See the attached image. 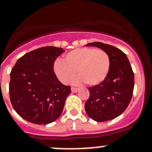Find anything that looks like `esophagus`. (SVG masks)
Instances as JSON below:
<instances>
[{"instance_id": "34e87169", "label": "esophagus", "mask_w": 152, "mask_h": 152, "mask_svg": "<svg viewBox=\"0 0 152 152\" xmlns=\"http://www.w3.org/2000/svg\"><path fill=\"white\" fill-rule=\"evenodd\" d=\"M79 88H76V87H71V91L73 92V93H76V92L79 91Z\"/></svg>"}]
</instances>
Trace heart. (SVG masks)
<instances>
[{
	"label": "heart",
	"instance_id": "1",
	"mask_svg": "<svg viewBox=\"0 0 152 152\" xmlns=\"http://www.w3.org/2000/svg\"><path fill=\"white\" fill-rule=\"evenodd\" d=\"M111 68V59L107 52L95 48H79L64 56V62L56 60L53 69L58 79L67 84L75 76L76 82L88 86H97L105 81Z\"/></svg>",
	"mask_w": 152,
	"mask_h": 152
}]
</instances>
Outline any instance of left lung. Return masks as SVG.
Listing matches in <instances>:
<instances>
[{"mask_svg": "<svg viewBox=\"0 0 152 152\" xmlns=\"http://www.w3.org/2000/svg\"><path fill=\"white\" fill-rule=\"evenodd\" d=\"M86 46L100 48L111 59V68L104 82L88 88L90 97L85 104L86 113L98 122L113 120L121 115L131 102L134 85L132 68L126 55L115 46L99 42Z\"/></svg>", "mask_w": 152, "mask_h": 152, "instance_id": "1", "label": "left lung"}]
</instances>
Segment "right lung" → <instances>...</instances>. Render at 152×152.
Returning <instances> with one entry per match:
<instances>
[{"label":"right lung","mask_w":152,"mask_h":152,"mask_svg":"<svg viewBox=\"0 0 152 152\" xmlns=\"http://www.w3.org/2000/svg\"><path fill=\"white\" fill-rule=\"evenodd\" d=\"M65 50L53 46L35 49L21 56L10 73V97L14 110L27 121L48 124L62 114L70 86L58 80L53 63Z\"/></svg>","instance_id":"obj_1"}]
</instances>
